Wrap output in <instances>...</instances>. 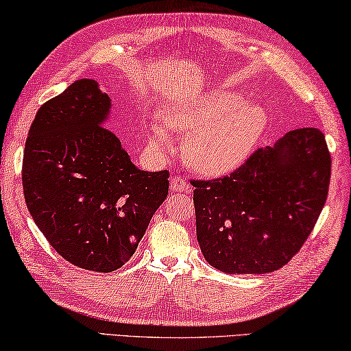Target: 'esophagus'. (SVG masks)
<instances>
[{"label": "esophagus", "mask_w": 351, "mask_h": 351, "mask_svg": "<svg viewBox=\"0 0 351 351\" xmlns=\"http://www.w3.org/2000/svg\"><path fill=\"white\" fill-rule=\"evenodd\" d=\"M170 189L173 192H189V191H191V186H189L187 181L182 180V178L173 176L170 180Z\"/></svg>", "instance_id": "esophagus-1"}]
</instances>
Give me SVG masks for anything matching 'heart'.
Wrapping results in <instances>:
<instances>
[{
	"mask_svg": "<svg viewBox=\"0 0 351 351\" xmlns=\"http://www.w3.org/2000/svg\"><path fill=\"white\" fill-rule=\"evenodd\" d=\"M171 131L187 134V164L204 176H223L241 167L264 136L269 114L263 104L247 101L232 90H213L171 108L165 115ZM149 142L156 148L170 145L164 125H153Z\"/></svg>",
	"mask_w": 351,
	"mask_h": 351,
	"instance_id": "obj_1",
	"label": "heart"
}]
</instances>
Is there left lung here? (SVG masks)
<instances>
[{
    "instance_id": "1",
    "label": "left lung",
    "mask_w": 351,
    "mask_h": 351,
    "mask_svg": "<svg viewBox=\"0 0 351 351\" xmlns=\"http://www.w3.org/2000/svg\"><path fill=\"white\" fill-rule=\"evenodd\" d=\"M331 156L317 128L289 131L221 180L192 181L197 239L223 274H270L298 253L324 209Z\"/></svg>"
}]
</instances>
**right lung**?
Instances as JSON below:
<instances>
[{
	"mask_svg": "<svg viewBox=\"0 0 351 351\" xmlns=\"http://www.w3.org/2000/svg\"><path fill=\"white\" fill-rule=\"evenodd\" d=\"M110 106L87 77L47 101L29 128L21 175L27 210L49 245L101 274L130 261L169 193V171L137 169L104 128Z\"/></svg>",
	"mask_w": 351,
	"mask_h": 351,
	"instance_id": "obj_1",
	"label": "right lung"
}]
</instances>
